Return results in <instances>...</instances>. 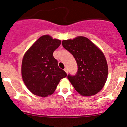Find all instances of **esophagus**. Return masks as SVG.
Masks as SVG:
<instances>
[{
  "label": "esophagus",
  "instance_id": "obj_1",
  "mask_svg": "<svg viewBox=\"0 0 127 127\" xmlns=\"http://www.w3.org/2000/svg\"><path fill=\"white\" fill-rule=\"evenodd\" d=\"M64 71H65V72H66V73H68V70H67V68H64Z\"/></svg>",
  "mask_w": 127,
  "mask_h": 127
}]
</instances>
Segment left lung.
I'll list each match as a JSON object with an SVG mask.
<instances>
[{
    "mask_svg": "<svg viewBox=\"0 0 127 127\" xmlns=\"http://www.w3.org/2000/svg\"><path fill=\"white\" fill-rule=\"evenodd\" d=\"M62 44L73 55L78 65L76 73L68 74V79L82 95H95L103 88L107 78L108 67L103 53L88 38L82 36L64 40Z\"/></svg>",
    "mask_w": 127,
    "mask_h": 127,
    "instance_id": "left-lung-1",
    "label": "left lung"
}]
</instances>
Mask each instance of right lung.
Returning <instances> with one entry per match:
<instances>
[{"label":"right lung","instance_id":"add662e5","mask_svg":"<svg viewBox=\"0 0 127 127\" xmlns=\"http://www.w3.org/2000/svg\"><path fill=\"white\" fill-rule=\"evenodd\" d=\"M61 41L49 35L41 36L29 48L22 61L21 75L27 88L34 95H51L67 73L58 66L53 52Z\"/></svg>","mask_w":127,"mask_h":127}]
</instances>
